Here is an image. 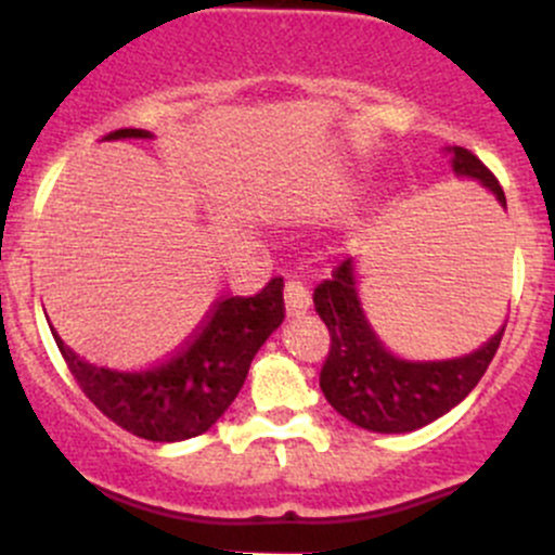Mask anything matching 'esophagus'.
I'll return each instance as SVG.
<instances>
[{"label":"esophagus","instance_id":"34e87169","mask_svg":"<svg viewBox=\"0 0 555 555\" xmlns=\"http://www.w3.org/2000/svg\"><path fill=\"white\" fill-rule=\"evenodd\" d=\"M284 306H287V317H304L311 309L309 287L298 276L289 279L287 287H284Z\"/></svg>","mask_w":555,"mask_h":555}]
</instances>
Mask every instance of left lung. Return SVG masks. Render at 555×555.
Masks as SVG:
<instances>
[{
	"instance_id": "1",
	"label": "left lung",
	"mask_w": 555,
	"mask_h": 555,
	"mask_svg": "<svg viewBox=\"0 0 555 555\" xmlns=\"http://www.w3.org/2000/svg\"><path fill=\"white\" fill-rule=\"evenodd\" d=\"M453 171L480 179L507 206L500 179L464 147H453ZM313 309L330 330L319 386L330 405L373 433H411L435 422L464 400L494 360L505 324L478 351L456 360L408 362L384 349L362 313L351 260L333 268V276L313 287Z\"/></svg>"
}]
</instances>
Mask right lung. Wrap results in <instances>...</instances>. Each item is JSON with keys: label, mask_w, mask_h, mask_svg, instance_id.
<instances>
[{"label": "right lung", "mask_w": 555, "mask_h": 555, "mask_svg": "<svg viewBox=\"0 0 555 555\" xmlns=\"http://www.w3.org/2000/svg\"><path fill=\"white\" fill-rule=\"evenodd\" d=\"M147 139L142 128H120L104 139ZM284 319V279L273 276L257 295H222L193 338L144 371H112L80 360L53 335L82 395L109 422L153 443L204 435L236 400L251 357Z\"/></svg>", "instance_id": "obj_1"}]
</instances>
